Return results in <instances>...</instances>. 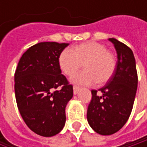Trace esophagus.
I'll return each instance as SVG.
<instances>
[{"instance_id":"esophagus-1","label":"esophagus","mask_w":147,"mask_h":147,"mask_svg":"<svg viewBox=\"0 0 147 147\" xmlns=\"http://www.w3.org/2000/svg\"><path fill=\"white\" fill-rule=\"evenodd\" d=\"M79 90H80V88H79V87H77V86H74L73 87V94H76L79 92Z\"/></svg>"}]
</instances>
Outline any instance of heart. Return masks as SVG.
Instances as JSON below:
<instances>
[{
  "label": "heart",
  "mask_w": 147,
  "mask_h": 147,
  "mask_svg": "<svg viewBox=\"0 0 147 147\" xmlns=\"http://www.w3.org/2000/svg\"><path fill=\"white\" fill-rule=\"evenodd\" d=\"M84 63L85 70L72 77V82L89 85L108 82L116 71L117 58L102 43L86 42L74 46L72 50L64 49L59 57L60 69L65 75L73 76Z\"/></svg>",
  "instance_id": "b5f03b06"
}]
</instances>
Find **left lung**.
Segmentation results:
<instances>
[{
    "instance_id": "8db88e82",
    "label": "left lung",
    "mask_w": 147,
    "mask_h": 147,
    "mask_svg": "<svg viewBox=\"0 0 147 147\" xmlns=\"http://www.w3.org/2000/svg\"><path fill=\"white\" fill-rule=\"evenodd\" d=\"M117 53L116 71L98 91L93 89L87 118L90 127L102 135L120 130L127 123L134 102L138 85L135 59L132 50L115 38H109Z\"/></svg>"
}]
</instances>
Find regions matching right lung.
Listing matches in <instances>:
<instances>
[{"label":"right lung","mask_w":147,"mask_h":147,"mask_svg":"<svg viewBox=\"0 0 147 147\" xmlns=\"http://www.w3.org/2000/svg\"><path fill=\"white\" fill-rule=\"evenodd\" d=\"M68 45L46 42L30 47L15 71V97L20 115L41 136L59 134L65 123V107L73 96V87L61 74L59 57Z\"/></svg>","instance_id":"1"}]
</instances>
